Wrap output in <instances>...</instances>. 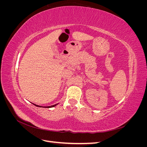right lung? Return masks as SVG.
<instances>
[{
	"instance_id": "right-lung-1",
	"label": "right lung",
	"mask_w": 147,
	"mask_h": 147,
	"mask_svg": "<svg viewBox=\"0 0 147 147\" xmlns=\"http://www.w3.org/2000/svg\"><path fill=\"white\" fill-rule=\"evenodd\" d=\"M34 105H35L36 107H42V106H40V105H36V104H33ZM57 104H55V105H51V106H47V107H45V108H51V107H55V106H56Z\"/></svg>"
}]
</instances>
